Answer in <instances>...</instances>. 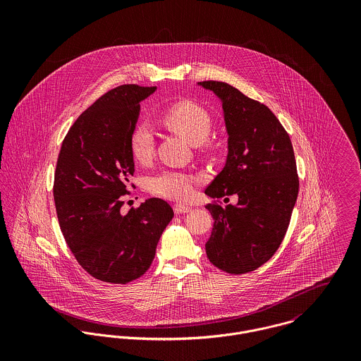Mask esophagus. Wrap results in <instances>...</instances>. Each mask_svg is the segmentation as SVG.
Returning <instances> with one entry per match:
<instances>
[{
    "mask_svg": "<svg viewBox=\"0 0 361 361\" xmlns=\"http://www.w3.org/2000/svg\"><path fill=\"white\" fill-rule=\"evenodd\" d=\"M173 209H175L176 214H186V212H189L192 208L189 206H185V204H175Z\"/></svg>",
    "mask_w": 361,
    "mask_h": 361,
    "instance_id": "esophagus-1",
    "label": "esophagus"
}]
</instances>
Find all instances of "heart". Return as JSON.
Here are the masks:
<instances>
[{
  "label": "heart",
  "instance_id": "heart-1",
  "mask_svg": "<svg viewBox=\"0 0 361 361\" xmlns=\"http://www.w3.org/2000/svg\"><path fill=\"white\" fill-rule=\"evenodd\" d=\"M162 123L188 142L202 143L211 132L212 118L202 104L192 100H180L166 106L161 114ZM129 149L132 157L140 162H149L154 155L153 132L145 123L133 126L129 135ZM197 178L185 171L165 169L149 179V189L159 197L176 202H186L195 192Z\"/></svg>",
  "mask_w": 361,
  "mask_h": 361
}]
</instances>
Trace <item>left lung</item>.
Masks as SVG:
<instances>
[{
	"label": "left lung",
	"mask_w": 361,
	"mask_h": 361,
	"mask_svg": "<svg viewBox=\"0 0 361 361\" xmlns=\"http://www.w3.org/2000/svg\"><path fill=\"white\" fill-rule=\"evenodd\" d=\"M200 85L222 100L229 135L225 168L206 189L214 199L207 257L228 274L252 272L275 255L290 222L299 195L293 146L267 105L225 82ZM232 194L238 204L222 207L219 199Z\"/></svg>",
	"instance_id": "left-lung-1"
}]
</instances>
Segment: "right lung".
<instances>
[{
  "label": "right lung",
  "instance_id": "obj_1",
  "mask_svg": "<svg viewBox=\"0 0 361 361\" xmlns=\"http://www.w3.org/2000/svg\"><path fill=\"white\" fill-rule=\"evenodd\" d=\"M155 87L122 85L99 97L68 130L56 159L54 203L68 247L87 274L128 283L152 265L173 209L149 199L121 212L135 173L129 135Z\"/></svg>",
  "mask_w": 361,
  "mask_h": 361
}]
</instances>
